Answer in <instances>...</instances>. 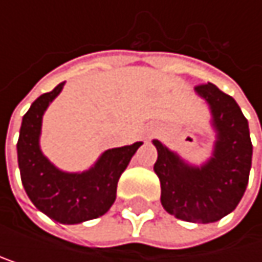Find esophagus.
<instances>
[{"label":"esophagus","instance_id":"1","mask_svg":"<svg viewBox=\"0 0 262 262\" xmlns=\"http://www.w3.org/2000/svg\"><path fill=\"white\" fill-rule=\"evenodd\" d=\"M155 134H156V129L155 128H148L147 129V137H153Z\"/></svg>","mask_w":262,"mask_h":262}]
</instances>
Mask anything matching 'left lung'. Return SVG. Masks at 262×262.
Returning a JSON list of instances; mask_svg holds the SVG:
<instances>
[{
    "label": "left lung",
    "mask_w": 262,
    "mask_h": 262,
    "mask_svg": "<svg viewBox=\"0 0 262 262\" xmlns=\"http://www.w3.org/2000/svg\"><path fill=\"white\" fill-rule=\"evenodd\" d=\"M208 104L215 133L211 156L200 165L190 164L158 139L155 173L161 181V203L180 220L212 224L236 209L248 184L253 145L248 122L233 97L214 84L195 87Z\"/></svg>",
    "instance_id": "obj_1"
}]
</instances>
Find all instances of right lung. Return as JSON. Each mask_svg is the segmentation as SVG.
<instances>
[{
    "instance_id": "1",
    "label": "right lung",
    "mask_w": 262,
    "mask_h": 262,
    "mask_svg": "<svg viewBox=\"0 0 262 262\" xmlns=\"http://www.w3.org/2000/svg\"><path fill=\"white\" fill-rule=\"evenodd\" d=\"M65 82L38 97L23 115L17 143L23 187L34 206L63 225H75L104 215L115 202L117 183L143 142L109 148L84 172H65L40 148L43 114L62 92Z\"/></svg>"
}]
</instances>
